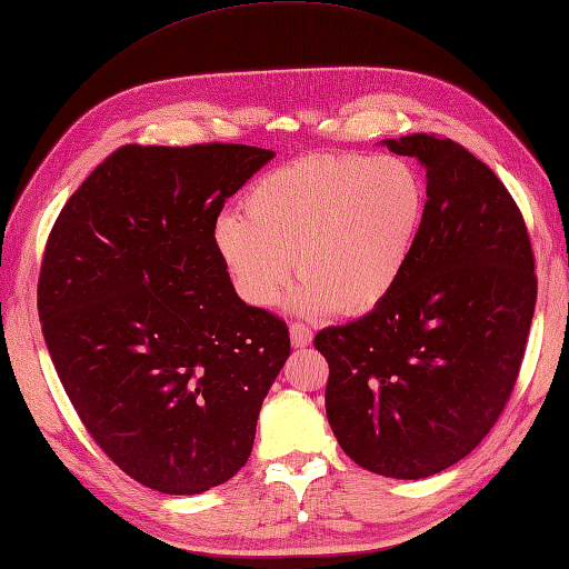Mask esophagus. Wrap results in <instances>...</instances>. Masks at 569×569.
Instances as JSON below:
<instances>
[{
	"mask_svg": "<svg viewBox=\"0 0 569 569\" xmlns=\"http://www.w3.org/2000/svg\"><path fill=\"white\" fill-rule=\"evenodd\" d=\"M290 341H293V347H308L312 341V329L306 327L302 322H293L290 325Z\"/></svg>",
	"mask_w": 569,
	"mask_h": 569,
	"instance_id": "1",
	"label": "esophagus"
}]
</instances>
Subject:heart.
Masks as SVG:
<instances>
[{
    "label": "heart",
    "instance_id": "b5f03b06",
    "mask_svg": "<svg viewBox=\"0 0 569 569\" xmlns=\"http://www.w3.org/2000/svg\"><path fill=\"white\" fill-rule=\"evenodd\" d=\"M427 183L402 157L327 152L271 169L244 196V216L216 222V249L240 296L279 300L293 269L300 310L359 317L380 308L412 261Z\"/></svg>",
    "mask_w": 569,
    "mask_h": 569
}]
</instances>
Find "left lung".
I'll return each mask as SVG.
<instances>
[{
  "label": "left lung",
  "mask_w": 569,
  "mask_h": 569,
  "mask_svg": "<svg viewBox=\"0 0 569 569\" xmlns=\"http://www.w3.org/2000/svg\"><path fill=\"white\" fill-rule=\"evenodd\" d=\"M427 167L412 261L380 308L327 327V419L361 468L398 480L441 472L478 446L511 398L538 279L521 210L495 171L433 133L386 140Z\"/></svg>",
  "instance_id": "8db88e82"
}]
</instances>
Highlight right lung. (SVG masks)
<instances>
[{
  "mask_svg": "<svg viewBox=\"0 0 569 569\" xmlns=\"http://www.w3.org/2000/svg\"><path fill=\"white\" fill-rule=\"evenodd\" d=\"M273 157L234 142L123 144L48 234L38 317L101 451L164 495L228 482L288 353V327L234 293L216 249L224 201Z\"/></svg>",
  "mask_w": 569,
  "mask_h": 569,
  "instance_id": "add662e5",
  "label": "right lung"
}]
</instances>
